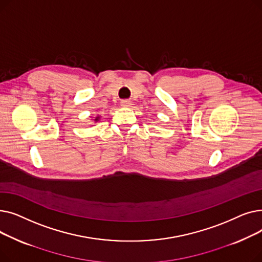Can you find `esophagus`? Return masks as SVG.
Returning <instances> with one entry per match:
<instances>
[{
	"mask_svg": "<svg viewBox=\"0 0 262 262\" xmlns=\"http://www.w3.org/2000/svg\"><path fill=\"white\" fill-rule=\"evenodd\" d=\"M121 105L123 107H129L132 105V101L130 100H122L121 101Z\"/></svg>",
	"mask_w": 262,
	"mask_h": 262,
	"instance_id": "esophagus-1",
	"label": "esophagus"
}]
</instances>
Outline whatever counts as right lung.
I'll return each instance as SVG.
<instances>
[{
	"label": "right lung",
	"instance_id": "obj_1",
	"mask_svg": "<svg viewBox=\"0 0 262 262\" xmlns=\"http://www.w3.org/2000/svg\"><path fill=\"white\" fill-rule=\"evenodd\" d=\"M100 115H98V116H96V117H94L93 119H91V121H93V122H99L100 121Z\"/></svg>",
	"mask_w": 262,
	"mask_h": 262
}]
</instances>
